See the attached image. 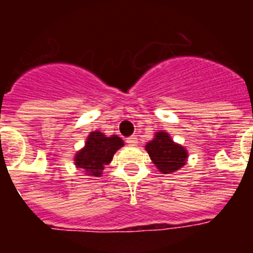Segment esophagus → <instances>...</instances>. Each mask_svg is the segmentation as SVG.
<instances>
[{
    "label": "esophagus",
    "mask_w": 253,
    "mask_h": 253,
    "mask_svg": "<svg viewBox=\"0 0 253 253\" xmlns=\"http://www.w3.org/2000/svg\"><path fill=\"white\" fill-rule=\"evenodd\" d=\"M126 142L128 146H136V144H138V138H136L135 135H132V136H130V138H127Z\"/></svg>",
    "instance_id": "obj_1"
}]
</instances>
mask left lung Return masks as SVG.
Instances as JSON below:
<instances>
[{
  "mask_svg": "<svg viewBox=\"0 0 253 253\" xmlns=\"http://www.w3.org/2000/svg\"><path fill=\"white\" fill-rule=\"evenodd\" d=\"M146 151L156 168L164 174L182 168L188 159V152L184 147L173 142L164 131L155 134V138L146 144Z\"/></svg>",
  "mask_w": 253,
  "mask_h": 253,
  "instance_id": "left-lung-1",
  "label": "left lung"
}]
</instances>
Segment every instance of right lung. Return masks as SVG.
I'll use <instances>...</instances> for the list:
<instances>
[{
    "mask_svg": "<svg viewBox=\"0 0 253 253\" xmlns=\"http://www.w3.org/2000/svg\"><path fill=\"white\" fill-rule=\"evenodd\" d=\"M123 144L122 139L117 135L106 136L99 131H93L86 138L84 148L75 156V166L86 176L99 177L105 166L110 164L114 154Z\"/></svg>",
    "mask_w": 253,
    "mask_h": 253,
    "instance_id": "obj_1",
    "label": "right lung"
}]
</instances>
